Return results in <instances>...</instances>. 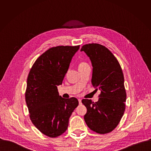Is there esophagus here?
Masks as SVG:
<instances>
[{"label":"esophagus","instance_id":"esophagus-1","mask_svg":"<svg viewBox=\"0 0 151 151\" xmlns=\"http://www.w3.org/2000/svg\"><path fill=\"white\" fill-rule=\"evenodd\" d=\"M78 102H79V105H82V102H81V99H78Z\"/></svg>","mask_w":151,"mask_h":151}]
</instances>
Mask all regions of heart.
I'll return each instance as SVG.
<instances>
[{"label":"heart","mask_w":151,"mask_h":151,"mask_svg":"<svg viewBox=\"0 0 151 151\" xmlns=\"http://www.w3.org/2000/svg\"><path fill=\"white\" fill-rule=\"evenodd\" d=\"M88 64L86 63V62H81L79 65H78V68H83V67H84L86 65H88Z\"/></svg>","instance_id":"heart-1"}]
</instances>
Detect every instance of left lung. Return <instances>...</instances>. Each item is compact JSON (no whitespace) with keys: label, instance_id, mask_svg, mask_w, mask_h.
I'll return each instance as SVG.
<instances>
[{"label":"left lung","instance_id":"obj_1","mask_svg":"<svg viewBox=\"0 0 151 151\" xmlns=\"http://www.w3.org/2000/svg\"><path fill=\"white\" fill-rule=\"evenodd\" d=\"M81 51L91 61L92 86L101 92L95 103L91 99L82 100L87 109L84 120L91 130L106 134L117 127L125 111L126 92L123 71L115 56L103 45L86 44Z\"/></svg>","mask_w":151,"mask_h":151}]
</instances>
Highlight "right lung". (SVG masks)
I'll list each match as a JSON object with an SVG mask.
<instances>
[{"label": "right lung", "mask_w": 151, "mask_h": 151, "mask_svg": "<svg viewBox=\"0 0 151 151\" xmlns=\"http://www.w3.org/2000/svg\"><path fill=\"white\" fill-rule=\"evenodd\" d=\"M78 46L53 47L41 55L29 73L25 101L30 119L44 135L55 138L67 129L68 120L78 105L76 98H63L58 86L62 84Z\"/></svg>", "instance_id": "obj_1"}]
</instances>
